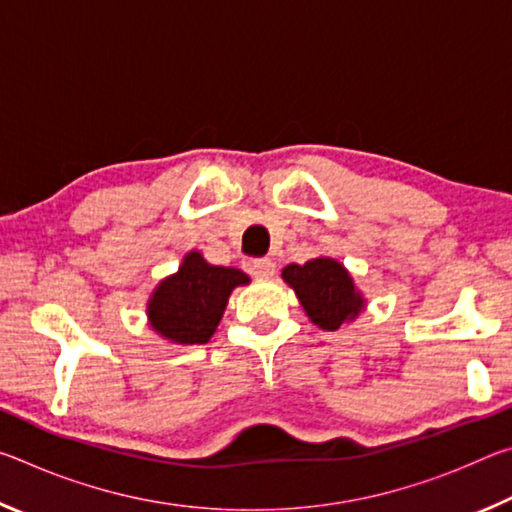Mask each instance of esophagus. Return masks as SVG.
I'll use <instances>...</instances> for the list:
<instances>
[{
	"mask_svg": "<svg viewBox=\"0 0 512 512\" xmlns=\"http://www.w3.org/2000/svg\"><path fill=\"white\" fill-rule=\"evenodd\" d=\"M250 273H253L257 280H271L275 275V264L271 259H253V262H250Z\"/></svg>",
	"mask_w": 512,
	"mask_h": 512,
	"instance_id": "34e87169",
	"label": "esophagus"
}]
</instances>
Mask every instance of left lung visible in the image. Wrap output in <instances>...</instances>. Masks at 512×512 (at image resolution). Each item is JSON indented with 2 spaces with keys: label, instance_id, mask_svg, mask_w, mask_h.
I'll return each mask as SVG.
<instances>
[{
  "label": "left lung",
  "instance_id": "obj_1",
  "mask_svg": "<svg viewBox=\"0 0 512 512\" xmlns=\"http://www.w3.org/2000/svg\"><path fill=\"white\" fill-rule=\"evenodd\" d=\"M282 280L296 291L311 323L325 332H336L366 311V298L357 289L348 268L334 257L320 255L305 264L284 266Z\"/></svg>",
  "mask_w": 512,
  "mask_h": 512
}]
</instances>
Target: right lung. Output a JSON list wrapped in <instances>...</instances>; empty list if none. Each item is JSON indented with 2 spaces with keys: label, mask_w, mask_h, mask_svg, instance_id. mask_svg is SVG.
<instances>
[{
  "label": "right lung",
  "mask_w": 512,
  "mask_h": 512,
  "mask_svg": "<svg viewBox=\"0 0 512 512\" xmlns=\"http://www.w3.org/2000/svg\"><path fill=\"white\" fill-rule=\"evenodd\" d=\"M250 284V277L235 266H214L189 250L176 273L158 282L149 302V327L171 345H203L214 336L230 293Z\"/></svg>",
  "instance_id": "add662e5"
}]
</instances>
